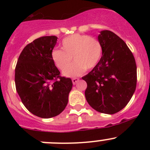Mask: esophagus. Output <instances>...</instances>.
I'll use <instances>...</instances> for the list:
<instances>
[{
    "label": "esophagus",
    "mask_w": 150,
    "mask_h": 150,
    "mask_svg": "<svg viewBox=\"0 0 150 150\" xmlns=\"http://www.w3.org/2000/svg\"><path fill=\"white\" fill-rule=\"evenodd\" d=\"M78 81H79V78H72V83H73L74 85L76 84L77 82H78Z\"/></svg>",
    "instance_id": "1"
}]
</instances>
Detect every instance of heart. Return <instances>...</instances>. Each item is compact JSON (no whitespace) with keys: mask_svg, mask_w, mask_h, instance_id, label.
Here are the masks:
<instances>
[{"mask_svg":"<svg viewBox=\"0 0 150 150\" xmlns=\"http://www.w3.org/2000/svg\"><path fill=\"white\" fill-rule=\"evenodd\" d=\"M62 49L53 50L51 57L56 67L61 70L69 65L73 57L74 63L64 71L67 77L81 75L85 70L93 69L102 58L103 49L100 42L87 35L74 34L62 41Z\"/></svg>","mask_w":150,"mask_h":150,"instance_id":"1","label":"heart"}]
</instances>
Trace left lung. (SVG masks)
<instances>
[{
  "label": "left lung",
  "instance_id": "8db88e82",
  "mask_svg": "<svg viewBox=\"0 0 150 150\" xmlns=\"http://www.w3.org/2000/svg\"><path fill=\"white\" fill-rule=\"evenodd\" d=\"M103 53L97 64L83 77L87 83L85 96L96 111L115 114L129 102L137 82L135 59L126 43L110 30L98 36Z\"/></svg>",
  "mask_w": 150,
  "mask_h": 150
}]
</instances>
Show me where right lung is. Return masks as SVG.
I'll use <instances>...</instances> for the list:
<instances>
[{
  "label": "right lung",
  "mask_w": 150,
  "mask_h": 150,
  "mask_svg": "<svg viewBox=\"0 0 150 150\" xmlns=\"http://www.w3.org/2000/svg\"><path fill=\"white\" fill-rule=\"evenodd\" d=\"M57 36H43L22 50L15 67L16 89L25 107L35 115L50 118L65 109L72 87L53 62Z\"/></svg>",
  "instance_id": "obj_1"
}]
</instances>
